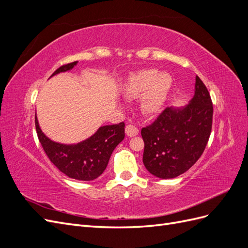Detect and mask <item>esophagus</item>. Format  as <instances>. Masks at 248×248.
I'll use <instances>...</instances> for the list:
<instances>
[{
  "label": "esophagus",
  "mask_w": 248,
  "mask_h": 248,
  "mask_svg": "<svg viewBox=\"0 0 248 248\" xmlns=\"http://www.w3.org/2000/svg\"><path fill=\"white\" fill-rule=\"evenodd\" d=\"M125 132L128 137H136L139 134V128L138 127H136L134 125H127L126 128H125Z\"/></svg>",
  "instance_id": "1"
}]
</instances>
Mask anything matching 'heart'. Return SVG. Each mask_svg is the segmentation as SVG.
Returning a JSON list of instances; mask_svg holds the SVG:
<instances>
[{
  "instance_id": "obj_1",
  "label": "heart",
  "mask_w": 248,
  "mask_h": 248,
  "mask_svg": "<svg viewBox=\"0 0 248 248\" xmlns=\"http://www.w3.org/2000/svg\"><path fill=\"white\" fill-rule=\"evenodd\" d=\"M172 79L168 73H157L155 69L138 71L127 79L124 94L128 98L141 97L140 107L147 115H155L166 102Z\"/></svg>"
}]
</instances>
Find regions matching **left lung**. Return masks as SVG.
<instances>
[{
	"instance_id": "left-lung-1",
	"label": "left lung",
	"mask_w": 248,
	"mask_h": 248,
	"mask_svg": "<svg viewBox=\"0 0 248 248\" xmlns=\"http://www.w3.org/2000/svg\"><path fill=\"white\" fill-rule=\"evenodd\" d=\"M212 118L211 97L197 77L196 91L188 106L182 109L166 108L151 124L141 128L146 169L161 179L175 178L188 170L208 144Z\"/></svg>"
}]
</instances>
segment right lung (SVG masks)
<instances>
[{
  "label": "right lung",
  "mask_w": 248,
  "mask_h": 248,
  "mask_svg": "<svg viewBox=\"0 0 248 248\" xmlns=\"http://www.w3.org/2000/svg\"><path fill=\"white\" fill-rule=\"evenodd\" d=\"M78 61L65 64L51 74L72 69ZM35 126L40 144L49 160L69 178L92 181L98 178L109 160L115 148L125 138V124L102 126L90 139L78 145H63L50 140L41 131L35 115Z\"/></svg>",
  "instance_id": "1"
}]
</instances>
